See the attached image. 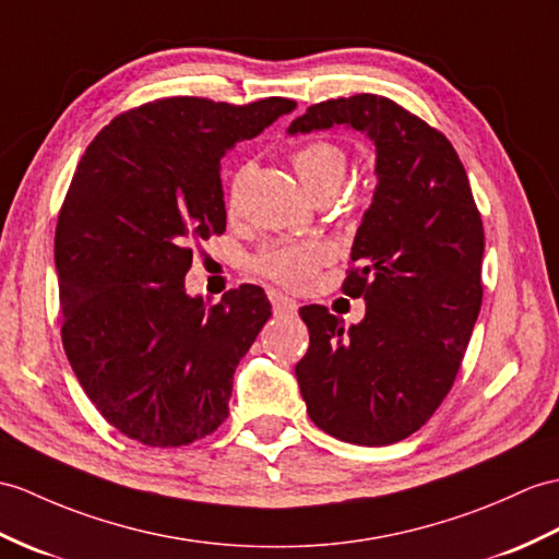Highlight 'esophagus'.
Returning <instances> with one entry per match:
<instances>
[{
  "mask_svg": "<svg viewBox=\"0 0 559 559\" xmlns=\"http://www.w3.org/2000/svg\"><path fill=\"white\" fill-rule=\"evenodd\" d=\"M271 297V305H274V314L276 317H293L297 311V302L293 297L283 295V293H269Z\"/></svg>",
  "mask_w": 559,
  "mask_h": 559,
  "instance_id": "esophagus-1",
  "label": "esophagus"
}]
</instances>
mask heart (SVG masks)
Returning a JSON list of instances; mask_svg holds the SVG:
<instances>
[{
    "label": "heart",
    "instance_id": "obj_1",
    "mask_svg": "<svg viewBox=\"0 0 559 559\" xmlns=\"http://www.w3.org/2000/svg\"><path fill=\"white\" fill-rule=\"evenodd\" d=\"M295 171L300 174L305 188L314 194L335 192L343 183L347 171V154L338 142L326 138L307 140L297 145L290 154ZM252 162H245L233 168L226 188V210L236 214L240 210L242 192L252 176ZM331 259V248L321 240H302V242H288L276 240L269 242L266 248L252 259V266L259 274L276 281L285 288H305V285L314 278L317 271Z\"/></svg>",
    "mask_w": 559,
    "mask_h": 559
}]
</instances>
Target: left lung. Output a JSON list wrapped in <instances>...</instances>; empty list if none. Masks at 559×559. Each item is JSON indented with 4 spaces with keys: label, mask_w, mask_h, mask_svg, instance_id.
<instances>
[{
    "label": "left lung",
    "mask_w": 559,
    "mask_h": 559,
    "mask_svg": "<svg viewBox=\"0 0 559 559\" xmlns=\"http://www.w3.org/2000/svg\"><path fill=\"white\" fill-rule=\"evenodd\" d=\"M349 126L376 145L379 186L355 236L343 293L365 297L347 326L300 309L309 349L295 376L309 419L355 445H391L450 393L481 309L484 221L452 142L379 95L311 104L290 133Z\"/></svg>",
    "instance_id": "1"
}]
</instances>
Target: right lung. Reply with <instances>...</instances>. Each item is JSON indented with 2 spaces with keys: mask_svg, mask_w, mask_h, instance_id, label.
I'll list each match as a JSON object with an SVG mask.
<instances>
[{
  "mask_svg": "<svg viewBox=\"0 0 559 559\" xmlns=\"http://www.w3.org/2000/svg\"><path fill=\"white\" fill-rule=\"evenodd\" d=\"M295 107L154 99L111 119L78 162L55 236L61 343L102 417L142 445H190L228 417L271 305L242 283L206 307L183 278L192 250L226 230L221 159Z\"/></svg>",
  "mask_w": 559,
  "mask_h": 559,
  "instance_id": "right-lung-1",
  "label": "right lung"
}]
</instances>
